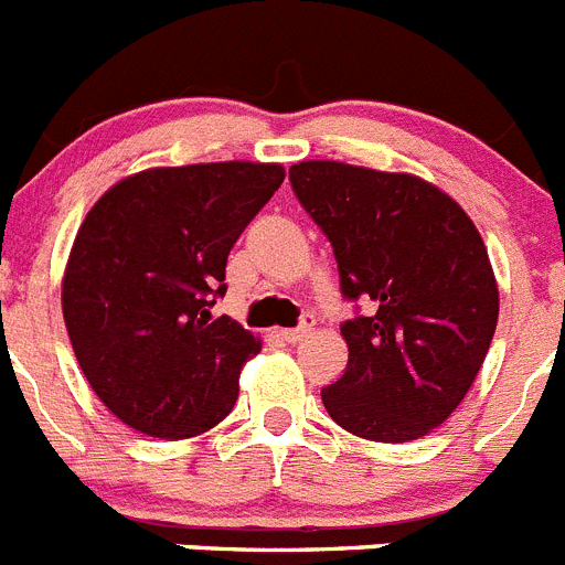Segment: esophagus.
I'll return each instance as SVG.
<instances>
[{
    "mask_svg": "<svg viewBox=\"0 0 565 565\" xmlns=\"http://www.w3.org/2000/svg\"><path fill=\"white\" fill-rule=\"evenodd\" d=\"M313 330V317H305L302 324L299 328H288V330H279V339L288 341V344H297V341H302L305 335Z\"/></svg>",
    "mask_w": 565,
    "mask_h": 565,
    "instance_id": "1",
    "label": "esophagus"
}]
</instances>
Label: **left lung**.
<instances>
[{
  "mask_svg": "<svg viewBox=\"0 0 565 565\" xmlns=\"http://www.w3.org/2000/svg\"><path fill=\"white\" fill-rule=\"evenodd\" d=\"M288 179L333 246L344 299L370 305L341 324L350 359L324 408L355 437H426L468 395L499 322L482 235L417 175L299 162Z\"/></svg>",
  "mask_w": 565,
  "mask_h": 565,
  "instance_id": "left-lung-1",
  "label": "left lung"
}]
</instances>
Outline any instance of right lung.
<instances>
[{
  "instance_id": "1",
  "label": "right lung",
  "mask_w": 565,
  "mask_h": 565,
  "mask_svg": "<svg viewBox=\"0 0 565 565\" xmlns=\"http://www.w3.org/2000/svg\"><path fill=\"white\" fill-rule=\"evenodd\" d=\"M282 179L260 162L142 170L77 230L64 322L95 395L134 431L195 437L235 406L260 341L210 308L226 294L230 248Z\"/></svg>"
}]
</instances>
